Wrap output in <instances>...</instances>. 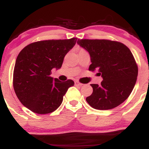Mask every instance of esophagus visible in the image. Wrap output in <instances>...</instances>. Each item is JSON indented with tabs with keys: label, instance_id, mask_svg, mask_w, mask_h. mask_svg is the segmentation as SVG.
Listing matches in <instances>:
<instances>
[{
	"label": "esophagus",
	"instance_id": "34e87169",
	"mask_svg": "<svg viewBox=\"0 0 149 149\" xmlns=\"http://www.w3.org/2000/svg\"><path fill=\"white\" fill-rule=\"evenodd\" d=\"M75 85H76V86H82L83 84L79 83V82H78V81H75Z\"/></svg>",
	"mask_w": 149,
	"mask_h": 149
}]
</instances>
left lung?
<instances>
[{
	"label": "left lung",
	"mask_w": 149,
	"mask_h": 149,
	"mask_svg": "<svg viewBox=\"0 0 149 149\" xmlns=\"http://www.w3.org/2000/svg\"><path fill=\"white\" fill-rule=\"evenodd\" d=\"M77 43L89 52V70H97L103 80L91 84L93 92L86 98L92 108L112 109L127 99L138 76L137 65L131 51L121 42L109 40L78 39Z\"/></svg>",
	"instance_id": "left-lung-1"
}]
</instances>
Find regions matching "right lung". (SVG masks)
Instances as JSON below:
<instances>
[{
	"instance_id": "right-lung-1",
	"label": "right lung",
	"mask_w": 149,
	"mask_h": 149,
	"mask_svg": "<svg viewBox=\"0 0 149 149\" xmlns=\"http://www.w3.org/2000/svg\"><path fill=\"white\" fill-rule=\"evenodd\" d=\"M77 38L42 40L26 46L15 61L13 87L21 103L36 113L47 114L61 105L72 80L61 82L50 76L61 67L64 58L76 45Z\"/></svg>"
}]
</instances>
